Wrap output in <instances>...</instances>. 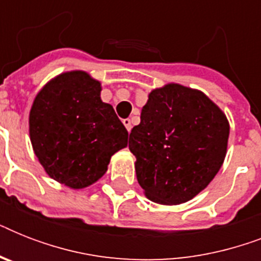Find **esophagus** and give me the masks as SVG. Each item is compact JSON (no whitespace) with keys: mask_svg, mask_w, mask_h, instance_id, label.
Segmentation results:
<instances>
[{"mask_svg":"<svg viewBox=\"0 0 261 261\" xmlns=\"http://www.w3.org/2000/svg\"><path fill=\"white\" fill-rule=\"evenodd\" d=\"M123 124H124V127H126L127 128V131H128V133H130L131 131V120L130 119H124V120H123Z\"/></svg>","mask_w":261,"mask_h":261,"instance_id":"obj_1","label":"esophagus"}]
</instances>
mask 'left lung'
Wrapping results in <instances>:
<instances>
[{"label": "left lung", "mask_w": 261, "mask_h": 261, "mask_svg": "<svg viewBox=\"0 0 261 261\" xmlns=\"http://www.w3.org/2000/svg\"><path fill=\"white\" fill-rule=\"evenodd\" d=\"M229 131L226 115L200 90L180 84L151 90L128 141L145 195L160 204L196 196L222 167Z\"/></svg>", "instance_id": "1"}]
</instances>
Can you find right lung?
Wrapping results in <instances>:
<instances>
[{
    "label": "right lung",
    "mask_w": 261,
    "mask_h": 261,
    "mask_svg": "<svg viewBox=\"0 0 261 261\" xmlns=\"http://www.w3.org/2000/svg\"><path fill=\"white\" fill-rule=\"evenodd\" d=\"M101 84L87 71L57 75L40 89L30 111V138L46 173L73 190L96 182L111 157L127 146L128 133Z\"/></svg>",
    "instance_id": "right-lung-1"
}]
</instances>
